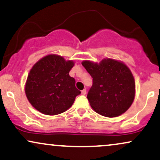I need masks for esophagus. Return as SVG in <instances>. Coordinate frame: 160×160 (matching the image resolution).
<instances>
[{
    "mask_svg": "<svg viewBox=\"0 0 160 160\" xmlns=\"http://www.w3.org/2000/svg\"><path fill=\"white\" fill-rule=\"evenodd\" d=\"M86 93H87V91H86V89H83L82 91V95H85Z\"/></svg>",
    "mask_w": 160,
    "mask_h": 160,
    "instance_id": "1",
    "label": "esophagus"
}]
</instances>
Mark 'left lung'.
<instances>
[{"mask_svg": "<svg viewBox=\"0 0 160 160\" xmlns=\"http://www.w3.org/2000/svg\"><path fill=\"white\" fill-rule=\"evenodd\" d=\"M82 64L93 78L87 98L97 113L114 118L128 110L134 100L136 84L127 65L110 58L99 63L84 61Z\"/></svg>", "mask_w": 160, "mask_h": 160, "instance_id": "left-lung-1", "label": "left lung"}]
</instances>
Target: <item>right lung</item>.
<instances>
[{
	"mask_svg": "<svg viewBox=\"0 0 160 160\" xmlns=\"http://www.w3.org/2000/svg\"><path fill=\"white\" fill-rule=\"evenodd\" d=\"M73 66L72 61L56 54L47 55L33 66L24 89L33 107L44 114L56 115L72 106L81 93L69 75Z\"/></svg>",
	"mask_w": 160,
	"mask_h": 160,
	"instance_id": "right-lung-1",
	"label": "right lung"
}]
</instances>
